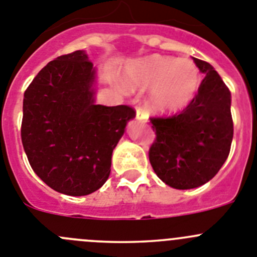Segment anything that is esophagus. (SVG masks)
<instances>
[{"label":"esophagus","mask_w":257,"mask_h":257,"mask_svg":"<svg viewBox=\"0 0 257 257\" xmlns=\"http://www.w3.org/2000/svg\"><path fill=\"white\" fill-rule=\"evenodd\" d=\"M136 118L141 122H145L148 119V114L140 106H136Z\"/></svg>","instance_id":"34e87169"}]
</instances>
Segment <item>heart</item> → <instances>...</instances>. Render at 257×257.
Wrapping results in <instances>:
<instances>
[{
    "label": "heart",
    "mask_w": 257,
    "mask_h": 257,
    "mask_svg": "<svg viewBox=\"0 0 257 257\" xmlns=\"http://www.w3.org/2000/svg\"><path fill=\"white\" fill-rule=\"evenodd\" d=\"M127 82L133 87H153L150 107L156 112L170 113L192 102L200 77L192 60L155 54L131 65L127 70Z\"/></svg>",
    "instance_id": "b5f03b06"
}]
</instances>
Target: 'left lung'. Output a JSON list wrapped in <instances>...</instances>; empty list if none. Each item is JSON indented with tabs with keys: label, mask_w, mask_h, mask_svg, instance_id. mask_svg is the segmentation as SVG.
Masks as SVG:
<instances>
[{
	"label": "left lung",
	"mask_w": 257,
	"mask_h": 257,
	"mask_svg": "<svg viewBox=\"0 0 257 257\" xmlns=\"http://www.w3.org/2000/svg\"><path fill=\"white\" fill-rule=\"evenodd\" d=\"M204 74L194 98L172 116H153L156 138L149 149L154 172L175 189L206 184L231 150L233 121L231 93L209 63L193 58Z\"/></svg>",
	"instance_id": "left-lung-1"
}]
</instances>
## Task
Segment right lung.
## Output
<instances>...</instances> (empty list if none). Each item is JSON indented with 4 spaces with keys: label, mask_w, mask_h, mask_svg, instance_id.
<instances>
[{
    "label": "right lung",
    "mask_w": 257,
    "mask_h": 257,
    "mask_svg": "<svg viewBox=\"0 0 257 257\" xmlns=\"http://www.w3.org/2000/svg\"><path fill=\"white\" fill-rule=\"evenodd\" d=\"M93 64L77 50L51 60L24 94L21 140L31 168L51 189L96 192L108 179L112 151L136 111L94 103Z\"/></svg>",
    "instance_id": "right-lung-1"
}]
</instances>
